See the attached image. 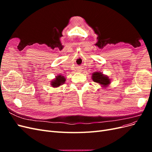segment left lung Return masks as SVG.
Listing matches in <instances>:
<instances>
[{
  "instance_id": "1",
  "label": "left lung",
  "mask_w": 152,
  "mask_h": 152,
  "mask_svg": "<svg viewBox=\"0 0 152 152\" xmlns=\"http://www.w3.org/2000/svg\"><path fill=\"white\" fill-rule=\"evenodd\" d=\"M92 79L94 82L99 84L103 87H107L110 84V79H109V77L99 72H94L93 73Z\"/></svg>"
}]
</instances>
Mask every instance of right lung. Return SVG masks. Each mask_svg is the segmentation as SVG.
I'll return each instance as SVG.
<instances>
[{"label": "right lung", "mask_w": 152, "mask_h": 152, "mask_svg": "<svg viewBox=\"0 0 152 152\" xmlns=\"http://www.w3.org/2000/svg\"><path fill=\"white\" fill-rule=\"evenodd\" d=\"M66 79L64 76L61 75H58L53 81H51V86L54 87H57L65 83Z\"/></svg>", "instance_id": "right-lung-1"}]
</instances>
